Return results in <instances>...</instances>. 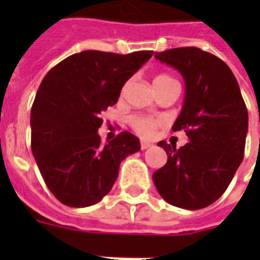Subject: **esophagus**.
I'll return each mask as SVG.
<instances>
[{"mask_svg":"<svg viewBox=\"0 0 260 260\" xmlns=\"http://www.w3.org/2000/svg\"><path fill=\"white\" fill-rule=\"evenodd\" d=\"M149 147H152V145L149 142H141V149L142 150H146Z\"/></svg>","mask_w":260,"mask_h":260,"instance_id":"esophagus-1","label":"esophagus"}]
</instances>
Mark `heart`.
I'll return each instance as SVG.
<instances>
[{
  "mask_svg": "<svg viewBox=\"0 0 260 260\" xmlns=\"http://www.w3.org/2000/svg\"><path fill=\"white\" fill-rule=\"evenodd\" d=\"M167 80H174L170 78L169 75H158L154 78V85L163 83ZM129 124L132 129L142 138H150L154 134V131L157 129L160 125V119L156 117H146V115H132L129 118Z\"/></svg>",
  "mask_w": 260,
  "mask_h": 260,
  "instance_id": "b5f03b06",
  "label": "heart"
}]
</instances>
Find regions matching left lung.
Listing matches in <instances>:
<instances>
[{"instance_id":"left-lung-1","label":"left lung","mask_w":260,"mask_h":260,"mask_svg":"<svg viewBox=\"0 0 260 260\" xmlns=\"http://www.w3.org/2000/svg\"><path fill=\"white\" fill-rule=\"evenodd\" d=\"M185 82V99L173 131H185L189 142L177 149L158 142L167 163L153 174L164 201L198 210L212 205L229 188L244 158L248 111L229 65L196 47L156 53Z\"/></svg>"}]
</instances>
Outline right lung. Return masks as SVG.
<instances>
[{
	"instance_id": "add662e5",
	"label": "right lung",
	"mask_w": 260,
	"mask_h": 260,
	"mask_svg": "<svg viewBox=\"0 0 260 260\" xmlns=\"http://www.w3.org/2000/svg\"><path fill=\"white\" fill-rule=\"evenodd\" d=\"M153 51L114 54L86 50L44 76L31 106V152L40 174L61 203L87 207L111 191L119 164L141 150L131 132L103 146L100 114L118 102L125 82Z\"/></svg>"
}]
</instances>
